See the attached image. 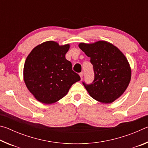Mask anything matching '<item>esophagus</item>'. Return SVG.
<instances>
[{
  "label": "esophagus",
  "mask_w": 148,
  "mask_h": 148,
  "mask_svg": "<svg viewBox=\"0 0 148 148\" xmlns=\"http://www.w3.org/2000/svg\"><path fill=\"white\" fill-rule=\"evenodd\" d=\"M79 76H80V77H81V79H82V77H83V76H84V72H80Z\"/></svg>",
  "instance_id": "obj_1"
}]
</instances>
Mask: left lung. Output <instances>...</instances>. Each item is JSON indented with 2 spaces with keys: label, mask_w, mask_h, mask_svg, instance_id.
Wrapping results in <instances>:
<instances>
[{
  "label": "left lung",
  "mask_w": 148,
  "mask_h": 148,
  "mask_svg": "<svg viewBox=\"0 0 148 148\" xmlns=\"http://www.w3.org/2000/svg\"><path fill=\"white\" fill-rule=\"evenodd\" d=\"M78 46L93 65L95 79L83 84L90 96L101 103L110 104L119 98L129 86L131 69L125 55L113 44L104 40Z\"/></svg>",
  "instance_id": "left-lung-1"
}]
</instances>
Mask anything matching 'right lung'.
Wrapping results in <instances>:
<instances>
[{
  "mask_svg": "<svg viewBox=\"0 0 148 148\" xmlns=\"http://www.w3.org/2000/svg\"><path fill=\"white\" fill-rule=\"evenodd\" d=\"M70 44L60 46L56 42L39 44L27 56L23 79L27 89L37 101L53 104L66 95L74 83L80 80L65 58Z\"/></svg>",
  "mask_w": 148,
  "mask_h": 148,
  "instance_id": "add662e5",
  "label": "right lung"
}]
</instances>
